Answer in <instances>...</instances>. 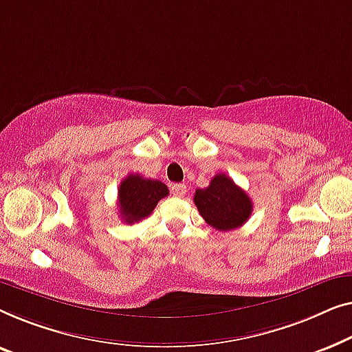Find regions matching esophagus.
I'll use <instances>...</instances> for the list:
<instances>
[{
	"label": "esophagus",
	"mask_w": 352,
	"mask_h": 352,
	"mask_svg": "<svg viewBox=\"0 0 352 352\" xmlns=\"http://www.w3.org/2000/svg\"><path fill=\"white\" fill-rule=\"evenodd\" d=\"M170 190H172V195L177 196V197H183L186 195V185H185V183H174Z\"/></svg>",
	"instance_id": "34e87169"
}]
</instances>
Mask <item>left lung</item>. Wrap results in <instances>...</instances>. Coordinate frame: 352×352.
<instances>
[{
    "mask_svg": "<svg viewBox=\"0 0 352 352\" xmlns=\"http://www.w3.org/2000/svg\"><path fill=\"white\" fill-rule=\"evenodd\" d=\"M195 204L206 223L219 231L242 226L254 209L245 191L225 174H217L209 186L196 190Z\"/></svg>",
    "mask_w": 352,
    "mask_h": 352,
    "instance_id": "1",
    "label": "left lung"
}]
</instances>
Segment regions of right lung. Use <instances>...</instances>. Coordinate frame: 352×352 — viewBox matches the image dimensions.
<instances>
[{
  "mask_svg": "<svg viewBox=\"0 0 352 352\" xmlns=\"http://www.w3.org/2000/svg\"><path fill=\"white\" fill-rule=\"evenodd\" d=\"M169 195L164 183L138 174L127 175L118 188V206L126 223H137L155 210L157 202Z\"/></svg>",
  "mask_w": 352,
  "mask_h": 352,
  "instance_id": "right-lung-1",
  "label": "right lung"
}]
</instances>
